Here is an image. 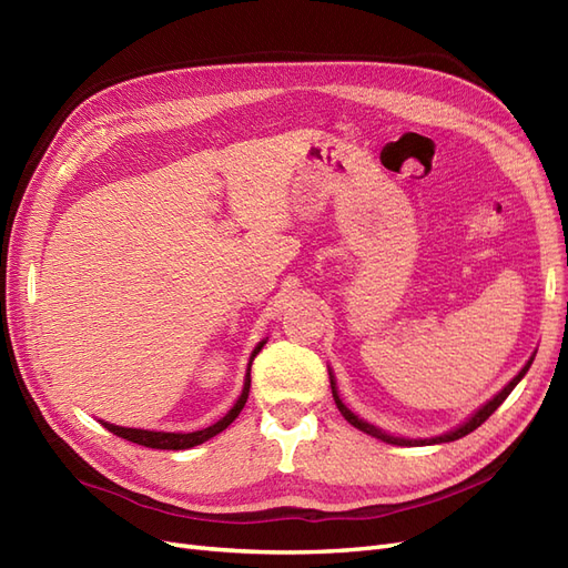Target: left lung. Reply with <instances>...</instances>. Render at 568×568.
Listing matches in <instances>:
<instances>
[{
    "mask_svg": "<svg viewBox=\"0 0 568 568\" xmlns=\"http://www.w3.org/2000/svg\"><path fill=\"white\" fill-rule=\"evenodd\" d=\"M530 363H532V357L528 359V363H526V367L517 374V376H514V379L500 390V393H497L495 395V398L493 400H488L484 407H480L478 412H476V415L469 419V422H464L459 428H455V432H450V434H443V436H436V438H424V440H409V438H395V436H388V434H384L382 432V428H376V426H372V424H367V422H363V419H357L355 415H353V412L346 407V405H343L341 403V398H338V393H336V384H334V376L329 374V382H332V393H334V400H336V407H338V412H341V415L343 417H346L355 428H359V432H365V434H369V436H374V438H382L384 443H393V445H432V443H450V440H457V438H462V436H467V434H471L474 432V428H478L480 424H484L490 415H493V412L497 409V407H500L503 403H505V398H507V395L514 390V386H517L521 379H524V374L528 372V367H530Z\"/></svg>",
    "mask_w": 568,
    "mask_h": 568,
    "instance_id": "obj_1",
    "label": "left lung"
}]
</instances>
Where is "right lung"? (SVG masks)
<instances>
[{"mask_svg":"<svg viewBox=\"0 0 568 568\" xmlns=\"http://www.w3.org/2000/svg\"><path fill=\"white\" fill-rule=\"evenodd\" d=\"M265 346L263 343H257L253 355H251V363L253 357L261 353V348ZM251 367V365H248ZM248 388H251V369L246 374V384H244V393L239 395V400L234 403V407L227 412L225 417H222L220 422H215L213 426L209 428H201V432H192V434H165V432H144V428H125V426H115V424H109V422H101L104 424L111 434L125 438V440H132L136 445H144V448H156V450H186V448H194V445H201L209 438L217 436L220 432H225V428L239 417V412L244 409L246 400H248Z\"/></svg>","mask_w":568,"mask_h":568,"instance_id":"right-lung-1","label":"right lung"}]
</instances>
